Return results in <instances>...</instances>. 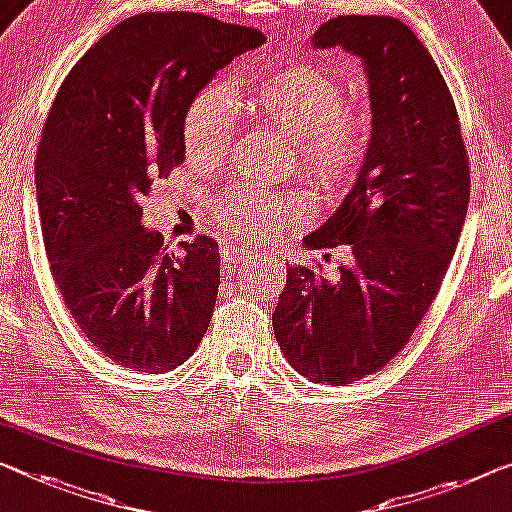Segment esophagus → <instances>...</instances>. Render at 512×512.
Masks as SVG:
<instances>
[{
	"label": "esophagus",
	"instance_id": "obj_1",
	"mask_svg": "<svg viewBox=\"0 0 512 512\" xmlns=\"http://www.w3.org/2000/svg\"><path fill=\"white\" fill-rule=\"evenodd\" d=\"M248 257H257L255 253H250L246 248H239V246H225L223 248V264L225 266H234L236 262H243V259Z\"/></svg>",
	"mask_w": 512,
	"mask_h": 512
}]
</instances>
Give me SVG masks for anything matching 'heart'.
Returning a JSON list of instances; mask_svg holds the SVG:
<instances>
[{"mask_svg": "<svg viewBox=\"0 0 512 512\" xmlns=\"http://www.w3.org/2000/svg\"><path fill=\"white\" fill-rule=\"evenodd\" d=\"M248 112L259 124L289 137L296 170L324 195L356 186L372 147V119L347 103L342 82L315 61L276 68L250 87ZM236 135L234 103L220 85H204L181 117L183 154L195 165H213L230 154ZM213 216L246 239H262L301 223L305 202L292 190L236 186L211 204Z\"/></svg>", "mask_w": 512, "mask_h": 512, "instance_id": "obj_1", "label": "heart"}]
</instances>
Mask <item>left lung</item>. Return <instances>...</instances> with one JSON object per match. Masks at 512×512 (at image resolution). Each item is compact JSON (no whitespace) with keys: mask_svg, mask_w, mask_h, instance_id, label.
Returning <instances> with one entry per match:
<instances>
[{"mask_svg":"<svg viewBox=\"0 0 512 512\" xmlns=\"http://www.w3.org/2000/svg\"><path fill=\"white\" fill-rule=\"evenodd\" d=\"M312 43L365 61L372 147L340 209L303 239L347 246L352 264L338 278L289 266L273 333L299 375L342 386L398 356L437 296L467 218L469 154L444 75L400 20L340 15Z\"/></svg>","mask_w":512,"mask_h":512,"instance_id":"8db88e82","label":"left lung"}]
</instances>
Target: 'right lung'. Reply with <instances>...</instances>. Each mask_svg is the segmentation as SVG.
Masks as SVG:
<instances>
[{
    "instance_id": "1",
    "label": "right lung",
    "mask_w": 512,
    "mask_h": 512,
    "mask_svg": "<svg viewBox=\"0 0 512 512\" xmlns=\"http://www.w3.org/2000/svg\"><path fill=\"white\" fill-rule=\"evenodd\" d=\"M264 41L202 13H140L61 82L36 154L45 255L82 335L117 365L174 370L209 329L218 243L195 236L167 253L163 234L140 225L142 195L183 160L195 91Z\"/></svg>"
}]
</instances>
